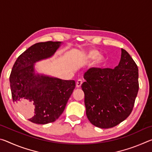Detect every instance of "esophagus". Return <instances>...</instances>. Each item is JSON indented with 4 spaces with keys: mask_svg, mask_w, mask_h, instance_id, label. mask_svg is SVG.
I'll use <instances>...</instances> for the list:
<instances>
[{
    "mask_svg": "<svg viewBox=\"0 0 152 152\" xmlns=\"http://www.w3.org/2000/svg\"><path fill=\"white\" fill-rule=\"evenodd\" d=\"M82 82H82L81 79H78V80H77V82H76V87H77V88H80V87L82 86Z\"/></svg>",
    "mask_w": 152,
    "mask_h": 152,
    "instance_id": "esophagus-1",
    "label": "esophagus"
}]
</instances>
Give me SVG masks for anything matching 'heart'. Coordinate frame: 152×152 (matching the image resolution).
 Here are the masks:
<instances>
[{"label": "heart", "mask_w": 152, "mask_h": 152, "mask_svg": "<svg viewBox=\"0 0 152 152\" xmlns=\"http://www.w3.org/2000/svg\"><path fill=\"white\" fill-rule=\"evenodd\" d=\"M86 59L88 60H96V64L99 66H102L104 63V59L101 56L99 50L96 49H92L88 51L85 56Z\"/></svg>", "instance_id": "heart-1"}]
</instances>
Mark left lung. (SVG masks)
<instances>
[{"instance_id":"8db88e82","label":"left lung","mask_w":152,"mask_h":152,"mask_svg":"<svg viewBox=\"0 0 152 152\" xmlns=\"http://www.w3.org/2000/svg\"><path fill=\"white\" fill-rule=\"evenodd\" d=\"M138 76L137 64L123 49L119 65L114 69H89L81 86L89 121L109 129L127 119L137 95Z\"/></svg>"}]
</instances>
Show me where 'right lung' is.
I'll return each mask as SVG.
<instances>
[{
  "instance_id": "add662e5",
  "label": "right lung",
  "mask_w": 152,
  "mask_h": 152,
  "mask_svg": "<svg viewBox=\"0 0 152 152\" xmlns=\"http://www.w3.org/2000/svg\"><path fill=\"white\" fill-rule=\"evenodd\" d=\"M60 42L35 43L21 53L10 75L12 101L31 122L47 124L54 122L62 114L75 88L74 80H64L36 74V61L52 56Z\"/></svg>"
}]
</instances>
